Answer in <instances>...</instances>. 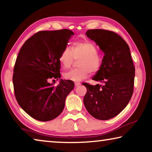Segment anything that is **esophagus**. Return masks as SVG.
Returning a JSON list of instances; mask_svg holds the SVG:
<instances>
[{"instance_id": "obj_1", "label": "esophagus", "mask_w": 152, "mask_h": 152, "mask_svg": "<svg viewBox=\"0 0 152 152\" xmlns=\"http://www.w3.org/2000/svg\"><path fill=\"white\" fill-rule=\"evenodd\" d=\"M74 84H75L76 86H78L79 85H80L81 83H80V82H76L75 83H74Z\"/></svg>"}]
</instances>
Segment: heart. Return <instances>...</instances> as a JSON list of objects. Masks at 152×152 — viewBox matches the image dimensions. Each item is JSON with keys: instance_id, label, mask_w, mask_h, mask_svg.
I'll list each match as a JSON object with an SVG mask.
<instances>
[{"instance_id": "b5f03b06", "label": "heart", "mask_w": 152, "mask_h": 152, "mask_svg": "<svg viewBox=\"0 0 152 152\" xmlns=\"http://www.w3.org/2000/svg\"><path fill=\"white\" fill-rule=\"evenodd\" d=\"M78 61L80 68L72 69L64 74V78L72 81H80L86 78L90 73H96L102 66V60L98 53V48L89 41L77 42L72 47L65 48L61 51L59 60L64 68H68L74 59Z\"/></svg>"}]
</instances>
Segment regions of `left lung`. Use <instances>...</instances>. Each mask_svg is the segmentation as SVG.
I'll use <instances>...</instances> for the list:
<instances>
[{"instance_id": "1", "label": "left lung", "mask_w": 152, "mask_h": 152, "mask_svg": "<svg viewBox=\"0 0 152 152\" xmlns=\"http://www.w3.org/2000/svg\"><path fill=\"white\" fill-rule=\"evenodd\" d=\"M87 37L104 53L102 66L92 80L102 84L82 83L87 89L83 101L86 110L99 120L117 116L125 109L133 92L135 66L129 48L117 33L104 29H90Z\"/></svg>"}]
</instances>
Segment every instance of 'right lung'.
<instances>
[{"instance_id": "1", "label": "right lung", "mask_w": 152, "mask_h": 152, "mask_svg": "<svg viewBox=\"0 0 152 152\" xmlns=\"http://www.w3.org/2000/svg\"><path fill=\"white\" fill-rule=\"evenodd\" d=\"M72 35L74 33L66 29L37 32L25 42L18 54L12 76L15 98L36 120L48 121L59 116L74 88L72 80L60 79L57 86L48 82L61 78L59 58Z\"/></svg>"}]
</instances>
